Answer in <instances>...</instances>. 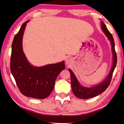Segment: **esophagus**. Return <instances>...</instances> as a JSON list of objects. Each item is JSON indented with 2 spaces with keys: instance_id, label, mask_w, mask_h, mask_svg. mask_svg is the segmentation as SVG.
Listing matches in <instances>:
<instances>
[{
  "instance_id": "1",
  "label": "esophagus",
  "mask_w": 124,
  "mask_h": 124,
  "mask_svg": "<svg viewBox=\"0 0 124 124\" xmlns=\"http://www.w3.org/2000/svg\"><path fill=\"white\" fill-rule=\"evenodd\" d=\"M70 62H71V59H70V58H68V59H67L66 60V62L67 64L70 63Z\"/></svg>"
}]
</instances>
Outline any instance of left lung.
I'll list each match as a JSON object with an SVG mask.
<instances>
[{"mask_svg": "<svg viewBox=\"0 0 124 124\" xmlns=\"http://www.w3.org/2000/svg\"><path fill=\"white\" fill-rule=\"evenodd\" d=\"M101 28L104 32L105 33V34L108 38L109 40L110 41L111 44L112 45V54H113V63H112L111 70L109 72L107 78L103 82L100 83L97 86H94L93 87L87 88L81 86L80 84L79 83V82H78V80L76 79V77H75V75L72 72V71L70 69H69V72L70 73L71 87H72L73 93L77 97L80 98V99H90V98H92L98 96L100 94L104 92L107 89V87L109 86V84H110L111 80L112 78V74H113L114 70L115 68H116V62H117V57H116V50H115L114 40L112 34L108 30L106 25L103 22H101Z\"/></svg>", "mask_w": 124, "mask_h": 124, "instance_id": "left-lung-1", "label": "left lung"}]
</instances>
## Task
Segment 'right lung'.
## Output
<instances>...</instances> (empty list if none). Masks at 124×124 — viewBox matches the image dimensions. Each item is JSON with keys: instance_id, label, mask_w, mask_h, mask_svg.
Listing matches in <instances>:
<instances>
[{"instance_id": "right-lung-1", "label": "right lung", "mask_w": 124, "mask_h": 124, "mask_svg": "<svg viewBox=\"0 0 124 124\" xmlns=\"http://www.w3.org/2000/svg\"><path fill=\"white\" fill-rule=\"evenodd\" d=\"M28 21L23 24L13 41L10 70L23 94L34 99H43L49 96L53 90L58 75L65 69V62L41 67H35L29 63L22 48L23 36Z\"/></svg>"}]
</instances>
